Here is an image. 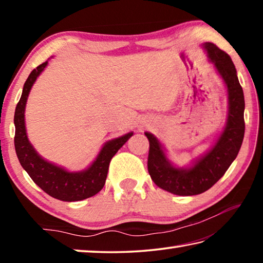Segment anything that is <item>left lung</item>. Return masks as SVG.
Returning a JSON list of instances; mask_svg holds the SVG:
<instances>
[{
  "instance_id": "left-lung-1",
  "label": "left lung",
  "mask_w": 263,
  "mask_h": 263,
  "mask_svg": "<svg viewBox=\"0 0 263 263\" xmlns=\"http://www.w3.org/2000/svg\"><path fill=\"white\" fill-rule=\"evenodd\" d=\"M202 46L228 91V118L215 144L189 166L179 167L168 159L158 138L145 132L149 141L147 168L151 179L159 188L179 196H194L210 189L237 158L245 135L243 91L233 61L215 44L204 43Z\"/></svg>"
}]
</instances>
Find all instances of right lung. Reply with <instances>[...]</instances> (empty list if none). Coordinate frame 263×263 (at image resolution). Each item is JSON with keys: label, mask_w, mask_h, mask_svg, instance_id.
Wrapping results in <instances>:
<instances>
[{"label": "right lung", "mask_w": 263, "mask_h": 263, "mask_svg": "<svg viewBox=\"0 0 263 263\" xmlns=\"http://www.w3.org/2000/svg\"><path fill=\"white\" fill-rule=\"evenodd\" d=\"M48 65H39L30 73L24 83L21 100L15 110V149L22 167L39 188L52 197L64 202L82 201L102 190L108 175L111 159L133 136V132L106 141L90 166L80 172H70L47 161L31 144L25 127V106L31 88Z\"/></svg>", "instance_id": "add662e5"}]
</instances>
